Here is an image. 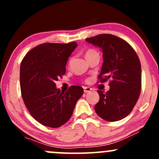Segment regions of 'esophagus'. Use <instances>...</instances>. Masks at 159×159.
Returning a JSON list of instances; mask_svg holds the SVG:
<instances>
[{"label": "esophagus", "instance_id": "obj_1", "mask_svg": "<svg viewBox=\"0 0 159 159\" xmlns=\"http://www.w3.org/2000/svg\"><path fill=\"white\" fill-rule=\"evenodd\" d=\"M91 91V89L89 87H84V93H87V92H89V91Z\"/></svg>", "mask_w": 159, "mask_h": 159}]
</instances>
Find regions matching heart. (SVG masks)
<instances>
[{
  "label": "heart",
  "instance_id": "obj_1",
  "mask_svg": "<svg viewBox=\"0 0 159 159\" xmlns=\"http://www.w3.org/2000/svg\"><path fill=\"white\" fill-rule=\"evenodd\" d=\"M95 52H97V51H96L95 50H94V49H88L87 51H85V56H86V57H89V55H91V54H94V53H95Z\"/></svg>",
  "mask_w": 159,
  "mask_h": 159
}]
</instances>
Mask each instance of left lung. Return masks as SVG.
I'll use <instances>...</instances> for the list:
<instances>
[{"mask_svg":"<svg viewBox=\"0 0 159 159\" xmlns=\"http://www.w3.org/2000/svg\"><path fill=\"white\" fill-rule=\"evenodd\" d=\"M86 41L101 48L103 52L100 82L110 80L109 91L104 93L98 90L100 98L94 110L104 120L119 121L131 113L140 96V61L129 43L115 35L102 34Z\"/></svg>","mask_w":159,"mask_h":159,"instance_id":"8db88e82","label":"left lung"}]
</instances>
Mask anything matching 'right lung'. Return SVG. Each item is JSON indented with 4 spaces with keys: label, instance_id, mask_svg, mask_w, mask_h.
Returning a JSON list of instances; mask_svg holds the SVG:
<instances>
[{
    "label": "right lung",
    "instance_id": "obj_1",
    "mask_svg": "<svg viewBox=\"0 0 159 159\" xmlns=\"http://www.w3.org/2000/svg\"><path fill=\"white\" fill-rule=\"evenodd\" d=\"M77 46L76 42L44 43L30 50L22 60V98L32 117L43 125L58 128L65 124L84 93L81 86L75 85L63 92L55 84L65 74L68 57Z\"/></svg>",
    "mask_w": 159,
    "mask_h": 159
}]
</instances>
